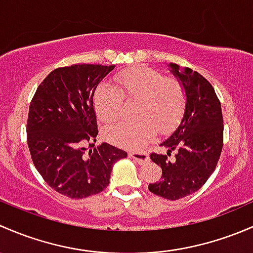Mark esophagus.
<instances>
[{
	"label": "esophagus",
	"mask_w": 253,
	"mask_h": 253,
	"mask_svg": "<svg viewBox=\"0 0 253 253\" xmlns=\"http://www.w3.org/2000/svg\"><path fill=\"white\" fill-rule=\"evenodd\" d=\"M129 156L132 160L136 161L139 165H145V163L148 162V153L145 152V151H141V152H130Z\"/></svg>",
	"instance_id": "esophagus-1"
}]
</instances>
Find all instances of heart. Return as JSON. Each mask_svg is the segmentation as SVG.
I'll list each match as a JSON object with an SVG mask.
<instances>
[{
    "instance_id": "obj_1",
    "label": "heart",
    "mask_w": 253,
    "mask_h": 253,
    "mask_svg": "<svg viewBox=\"0 0 253 253\" xmlns=\"http://www.w3.org/2000/svg\"><path fill=\"white\" fill-rule=\"evenodd\" d=\"M117 86L102 83L93 93V108L105 123L121 116L127 101H139L135 114L140 118L123 121L105 129V137L112 144L127 148L141 147L152 137L156 127L168 132L176 126L185 107L183 85L166 78L160 70L146 66L122 70L114 77Z\"/></svg>"
}]
</instances>
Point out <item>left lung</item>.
<instances>
[{"instance_id":"1","label":"left lung","mask_w":253,"mask_h":253,"mask_svg":"<svg viewBox=\"0 0 253 253\" xmlns=\"http://www.w3.org/2000/svg\"><path fill=\"white\" fill-rule=\"evenodd\" d=\"M168 68L183 85L185 108L180 124L160 144L166 147V155H150L162 168V176L148 185V190L174 201L201 189L217 167L223 147V116L214 88L201 74L175 63H169ZM171 150L176 156L170 159Z\"/></svg>"}]
</instances>
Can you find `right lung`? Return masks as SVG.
<instances>
[{
    "label": "right lung",
    "mask_w": 253,
    "mask_h": 253,
    "mask_svg": "<svg viewBox=\"0 0 253 253\" xmlns=\"http://www.w3.org/2000/svg\"><path fill=\"white\" fill-rule=\"evenodd\" d=\"M116 66L73 64L57 68L36 90L27 134L34 166L43 180L70 199H84L108 186L113 165L126 152L102 142L93 150L97 121L93 93Z\"/></svg>",
    "instance_id": "1"
}]
</instances>
